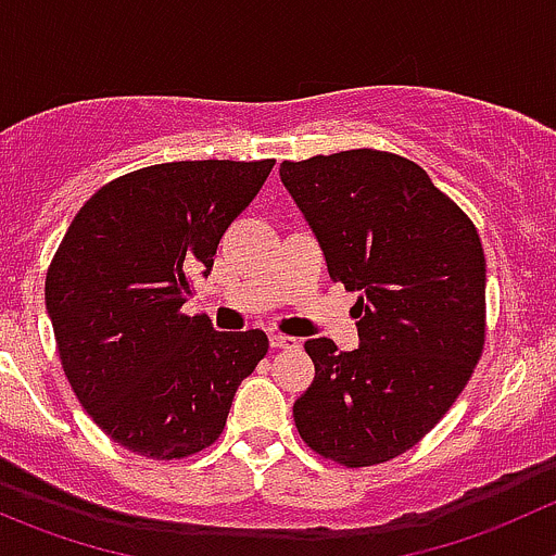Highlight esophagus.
Masks as SVG:
<instances>
[{
	"instance_id": "34e87169",
	"label": "esophagus",
	"mask_w": 556,
	"mask_h": 556,
	"mask_svg": "<svg viewBox=\"0 0 556 556\" xmlns=\"http://www.w3.org/2000/svg\"><path fill=\"white\" fill-rule=\"evenodd\" d=\"M269 346H273V349H298V338L281 336V332H273V336H269Z\"/></svg>"
}]
</instances>
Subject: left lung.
<instances>
[{
  "label": "left lung",
  "mask_w": 556,
  "mask_h": 556,
  "mask_svg": "<svg viewBox=\"0 0 556 556\" xmlns=\"http://www.w3.org/2000/svg\"><path fill=\"white\" fill-rule=\"evenodd\" d=\"M332 281L361 292V346L311 338L316 379L294 404L314 453L341 467L401 456L445 417L485 343V256L469 215L409 157L346 150L283 161Z\"/></svg>",
  "instance_id": "obj_1"
}]
</instances>
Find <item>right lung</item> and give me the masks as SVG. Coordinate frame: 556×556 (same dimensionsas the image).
I'll return each mask as SVG.
<instances>
[{"mask_svg": "<svg viewBox=\"0 0 556 556\" xmlns=\"http://www.w3.org/2000/svg\"><path fill=\"white\" fill-rule=\"evenodd\" d=\"M273 166L157 163L105 182L67 226L46 273L56 352L78 404L125 451L202 453L267 354L262 330L218 332L182 305Z\"/></svg>", "mask_w": 556, "mask_h": 556, "instance_id": "right-lung-1", "label": "right lung"}]
</instances>
